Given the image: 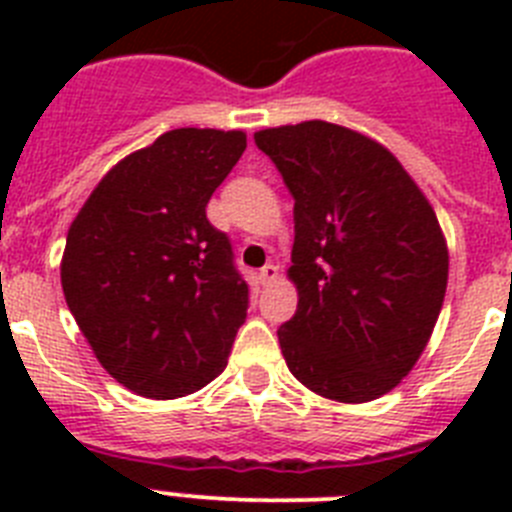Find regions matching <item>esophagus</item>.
<instances>
[{"label": "esophagus", "mask_w": 512, "mask_h": 512, "mask_svg": "<svg viewBox=\"0 0 512 512\" xmlns=\"http://www.w3.org/2000/svg\"><path fill=\"white\" fill-rule=\"evenodd\" d=\"M277 277H279V269L274 264H266L264 269H259V282L264 284H271V282H277Z\"/></svg>", "instance_id": "obj_1"}]
</instances>
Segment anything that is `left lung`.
Here are the masks:
<instances>
[{
  "instance_id": "8db88e82",
  "label": "left lung",
  "mask_w": 512,
  "mask_h": 512,
  "mask_svg": "<svg viewBox=\"0 0 512 512\" xmlns=\"http://www.w3.org/2000/svg\"><path fill=\"white\" fill-rule=\"evenodd\" d=\"M295 197L289 279L297 312L277 330L289 372L338 402L387 395L441 312L449 251L436 212L377 140L325 120L253 135Z\"/></svg>"
}]
</instances>
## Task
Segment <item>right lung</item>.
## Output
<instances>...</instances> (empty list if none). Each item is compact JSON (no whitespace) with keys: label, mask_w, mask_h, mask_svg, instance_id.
<instances>
[{"label":"right lung","mask_w":512,"mask_h":512,"mask_svg":"<svg viewBox=\"0 0 512 512\" xmlns=\"http://www.w3.org/2000/svg\"><path fill=\"white\" fill-rule=\"evenodd\" d=\"M243 151L241 130H169L112 166L71 223L66 305L135 395H192L228 364L248 284L205 207Z\"/></svg>","instance_id":"right-lung-1"}]
</instances>
